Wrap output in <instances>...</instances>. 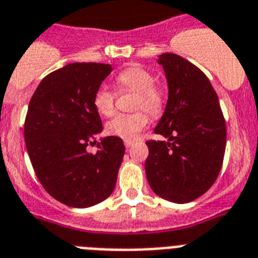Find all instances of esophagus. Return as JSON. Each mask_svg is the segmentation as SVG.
Returning <instances> with one entry per match:
<instances>
[{
	"label": "esophagus",
	"mask_w": 258,
	"mask_h": 258,
	"mask_svg": "<svg viewBox=\"0 0 258 258\" xmlns=\"http://www.w3.org/2000/svg\"><path fill=\"white\" fill-rule=\"evenodd\" d=\"M124 145H125V147H126V149H129V147L133 146V142H132V141H125Z\"/></svg>",
	"instance_id": "1"
}]
</instances>
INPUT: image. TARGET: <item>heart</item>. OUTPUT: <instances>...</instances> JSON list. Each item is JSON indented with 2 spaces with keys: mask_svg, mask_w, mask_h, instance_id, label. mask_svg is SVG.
Returning <instances> with one entry per match:
<instances>
[{
  "mask_svg": "<svg viewBox=\"0 0 258 258\" xmlns=\"http://www.w3.org/2000/svg\"><path fill=\"white\" fill-rule=\"evenodd\" d=\"M116 85L120 90H131L137 92L134 108L145 109L151 116H158L164 105V94L159 86L155 85V77L149 69L140 65L129 66L121 70L116 77ZM114 94L105 86H100L94 94V107L103 116H111L114 112ZM147 125V116L144 112L120 113L114 116L105 125L109 136L133 140L137 133Z\"/></svg>",
  "mask_w": 258,
  "mask_h": 258,
  "instance_id": "1",
  "label": "heart"
}]
</instances>
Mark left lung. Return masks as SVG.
Masks as SVG:
<instances>
[{"mask_svg":"<svg viewBox=\"0 0 258 258\" xmlns=\"http://www.w3.org/2000/svg\"><path fill=\"white\" fill-rule=\"evenodd\" d=\"M168 85L164 113L154 129L167 141H147V181L159 197L176 204L206 193L221 172L226 121L210 81L175 53L158 58Z\"/></svg>","mask_w":258,"mask_h":258,"instance_id":"left-lung-1","label":"left lung"}]
</instances>
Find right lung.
Wrapping results in <instances>:
<instances>
[{"instance_id": "1", "label": "right lung", "mask_w": 258, "mask_h": 258, "mask_svg": "<svg viewBox=\"0 0 258 258\" xmlns=\"http://www.w3.org/2000/svg\"><path fill=\"white\" fill-rule=\"evenodd\" d=\"M111 72L108 63H69L43 78L28 104L24 141L31 164L43 188L72 208L109 197L124 158V142L113 136L102 138L96 154L86 151L103 131L94 94Z\"/></svg>"}]
</instances>
